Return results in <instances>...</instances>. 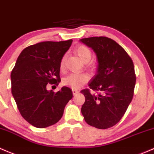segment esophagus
I'll return each mask as SVG.
<instances>
[{
    "label": "esophagus",
    "mask_w": 154,
    "mask_h": 154,
    "mask_svg": "<svg viewBox=\"0 0 154 154\" xmlns=\"http://www.w3.org/2000/svg\"><path fill=\"white\" fill-rule=\"evenodd\" d=\"M77 93H79V90H76V89H72V94L75 96V95H76Z\"/></svg>",
    "instance_id": "obj_1"
}]
</instances>
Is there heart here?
Listing matches in <instances>:
<instances>
[{
    "mask_svg": "<svg viewBox=\"0 0 154 154\" xmlns=\"http://www.w3.org/2000/svg\"><path fill=\"white\" fill-rule=\"evenodd\" d=\"M75 52L84 62H86V66L88 69L91 70L95 69L96 67L95 64L90 61L92 58V53L88 47L85 44H80L75 47ZM64 66H65V57L64 56L60 61V69H63ZM88 81L89 76L85 72H72L63 79L62 84L65 86L76 89L88 83Z\"/></svg>",
    "mask_w": 154,
    "mask_h": 154,
    "instance_id": "1",
    "label": "heart"
}]
</instances>
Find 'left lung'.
Returning a JSON list of instances; mask_svg holds the SVG:
<instances>
[{"label": "left lung", "instance_id": "1", "mask_svg": "<svg viewBox=\"0 0 154 154\" xmlns=\"http://www.w3.org/2000/svg\"><path fill=\"white\" fill-rule=\"evenodd\" d=\"M97 55L98 72L81 91L85 96L82 113L88 125L107 129L121 120L133 99L136 74L132 59L122 47L110 38L81 39ZM92 90L97 94H93Z\"/></svg>", "mask_w": 154, "mask_h": 154}]
</instances>
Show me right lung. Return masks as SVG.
Returning a JSON list of instances; mask_svg holds the SVG:
<instances>
[{
	"label": "right lung",
	"instance_id": "add662e5",
	"mask_svg": "<svg viewBox=\"0 0 154 154\" xmlns=\"http://www.w3.org/2000/svg\"><path fill=\"white\" fill-rule=\"evenodd\" d=\"M72 42L70 39L30 45L20 53L12 69V96L22 117L35 128L58 122L72 98V90L67 87L56 93L47 90L48 84H59L60 61Z\"/></svg>",
	"mask_w": 154,
	"mask_h": 154
}]
</instances>
